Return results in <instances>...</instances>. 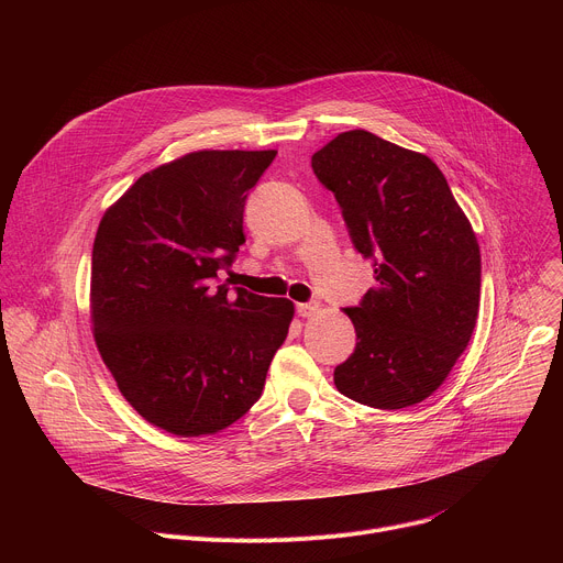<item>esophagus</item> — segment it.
Segmentation results:
<instances>
[{"instance_id": "obj_1", "label": "esophagus", "mask_w": 563, "mask_h": 563, "mask_svg": "<svg viewBox=\"0 0 563 563\" xmlns=\"http://www.w3.org/2000/svg\"><path fill=\"white\" fill-rule=\"evenodd\" d=\"M296 311H298V316L309 318V316H313V313L318 311V305H316V302H298V305H296Z\"/></svg>"}]
</instances>
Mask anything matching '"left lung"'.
Listing matches in <instances>:
<instances>
[{"label":"left lung","instance_id":"1","mask_svg":"<svg viewBox=\"0 0 563 563\" xmlns=\"http://www.w3.org/2000/svg\"><path fill=\"white\" fill-rule=\"evenodd\" d=\"M311 167L376 274L363 302L345 309L356 350L334 369L336 389L376 410L417 406L448 378L476 325L474 229L428 155L369 131L339 133Z\"/></svg>","mask_w":563,"mask_h":563}]
</instances>
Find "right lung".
<instances>
[{
    "label": "right lung",
    "mask_w": 563,
    "mask_h": 563,
    "mask_svg": "<svg viewBox=\"0 0 563 563\" xmlns=\"http://www.w3.org/2000/svg\"><path fill=\"white\" fill-rule=\"evenodd\" d=\"M276 153L191 151L142 174L100 220L93 339L129 406L169 434H216L247 415L287 339L291 300L216 285Z\"/></svg>",
    "instance_id": "add662e5"
}]
</instances>
